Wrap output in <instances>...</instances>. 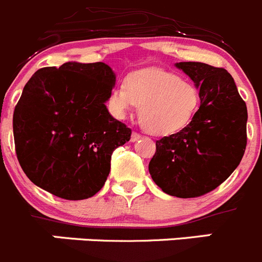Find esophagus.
Listing matches in <instances>:
<instances>
[{
  "instance_id": "1",
  "label": "esophagus",
  "mask_w": 262,
  "mask_h": 262,
  "mask_svg": "<svg viewBox=\"0 0 262 262\" xmlns=\"http://www.w3.org/2000/svg\"><path fill=\"white\" fill-rule=\"evenodd\" d=\"M141 137H142L141 134L137 133V132H133V134H132V137H130V141H132V142H137V141H138Z\"/></svg>"
}]
</instances>
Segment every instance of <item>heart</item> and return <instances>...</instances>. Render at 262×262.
I'll return each mask as SVG.
<instances>
[{"mask_svg": "<svg viewBox=\"0 0 262 262\" xmlns=\"http://www.w3.org/2000/svg\"><path fill=\"white\" fill-rule=\"evenodd\" d=\"M107 107L116 119H124L139 107L141 125L148 133L168 136L191 123L200 107V93L176 73L148 68L129 75L125 86H115Z\"/></svg>", "mask_w": 262, "mask_h": 262, "instance_id": "1", "label": "heart"}]
</instances>
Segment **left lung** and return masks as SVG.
Instances as JSON below:
<instances>
[{
	"label": "left lung",
	"instance_id": "1",
	"mask_svg": "<svg viewBox=\"0 0 262 262\" xmlns=\"http://www.w3.org/2000/svg\"><path fill=\"white\" fill-rule=\"evenodd\" d=\"M176 67L199 88L200 107L186 128L156 141L148 170L168 195L196 198L220 186L239 165L248 115L226 70L200 62H180Z\"/></svg>",
	"mask_w": 262,
	"mask_h": 262
}]
</instances>
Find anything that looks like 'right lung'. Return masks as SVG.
Instances as JSON below:
<instances>
[{"instance_id":"add662e5","label":"right lung","mask_w":262,"mask_h":262,"mask_svg":"<svg viewBox=\"0 0 262 262\" xmlns=\"http://www.w3.org/2000/svg\"><path fill=\"white\" fill-rule=\"evenodd\" d=\"M115 82L102 62H67L29 79L13 129L19 164L36 186L67 200L88 199L103 187L112 152L132 134L106 107Z\"/></svg>"}]
</instances>
